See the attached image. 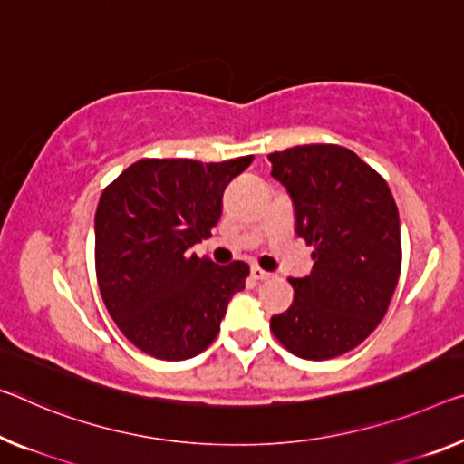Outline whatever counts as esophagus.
Returning a JSON list of instances; mask_svg holds the SVG:
<instances>
[{"label": "esophagus", "instance_id": "1", "mask_svg": "<svg viewBox=\"0 0 464 464\" xmlns=\"http://www.w3.org/2000/svg\"><path fill=\"white\" fill-rule=\"evenodd\" d=\"M251 274H253L255 280H269V277H272V274L266 272V269H261L259 266H253L251 267Z\"/></svg>", "mask_w": 464, "mask_h": 464}]
</instances>
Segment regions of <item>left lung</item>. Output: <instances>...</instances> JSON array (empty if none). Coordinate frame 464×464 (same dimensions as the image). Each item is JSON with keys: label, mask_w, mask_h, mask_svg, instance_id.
<instances>
[{"label": "left lung", "mask_w": 464, "mask_h": 464, "mask_svg": "<svg viewBox=\"0 0 464 464\" xmlns=\"http://www.w3.org/2000/svg\"><path fill=\"white\" fill-rule=\"evenodd\" d=\"M267 158L315 259L309 276L288 277L295 301L269 327L301 359H334L375 330L394 296L402 266L396 201L388 182L346 147L301 145Z\"/></svg>", "instance_id": "1"}]
</instances>
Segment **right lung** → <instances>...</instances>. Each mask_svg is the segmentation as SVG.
<instances>
[{
  "mask_svg": "<svg viewBox=\"0 0 464 464\" xmlns=\"http://www.w3.org/2000/svg\"><path fill=\"white\" fill-rule=\"evenodd\" d=\"M253 155L219 163L140 160L105 187L95 213V272L120 332L161 361L203 353L248 266H218L188 248L211 237L222 197Z\"/></svg>",
  "mask_w": 464,
  "mask_h": 464,
  "instance_id": "right-lung-1",
  "label": "right lung"
}]
</instances>
